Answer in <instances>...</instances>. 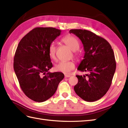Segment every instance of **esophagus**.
I'll use <instances>...</instances> for the list:
<instances>
[{
    "label": "esophagus",
    "mask_w": 128,
    "mask_h": 128,
    "mask_svg": "<svg viewBox=\"0 0 128 128\" xmlns=\"http://www.w3.org/2000/svg\"><path fill=\"white\" fill-rule=\"evenodd\" d=\"M64 76H65V78H69V77L71 76V75H69V74H66V75H65Z\"/></svg>",
    "instance_id": "esophagus-1"
}]
</instances>
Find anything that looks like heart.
Listing matches in <instances>:
<instances>
[{
  "label": "heart",
  "mask_w": 128,
  "mask_h": 128,
  "mask_svg": "<svg viewBox=\"0 0 128 128\" xmlns=\"http://www.w3.org/2000/svg\"><path fill=\"white\" fill-rule=\"evenodd\" d=\"M62 42L65 43L72 50L75 52L78 50L80 47V43L78 40L75 37L72 35H67L62 39ZM56 48L54 43H52L48 48V54L50 58L52 59H56ZM74 56L75 58H78V54L74 53ZM75 68V63L72 61L64 62L62 61L56 64L54 66V69L56 71L61 72L64 74L69 73Z\"/></svg>",
  "instance_id": "b5f03b06"
}]
</instances>
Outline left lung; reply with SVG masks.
<instances>
[{
  "mask_svg": "<svg viewBox=\"0 0 128 128\" xmlns=\"http://www.w3.org/2000/svg\"><path fill=\"white\" fill-rule=\"evenodd\" d=\"M82 42L84 59L78 68L88 74L76 75L78 82L74 91L78 96L88 102L100 100L107 93L112 84L116 69L114 52L110 44L103 38L86 30H70Z\"/></svg>",
  "mask_w": 128,
  "mask_h": 128,
  "instance_id": "1",
  "label": "left lung"
}]
</instances>
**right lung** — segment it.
<instances>
[{"label": "right lung", "mask_w": 128, "mask_h": 128, "mask_svg": "<svg viewBox=\"0 0 128 128\" xmlns=\"http://www.w3.org/2000/svg\"><path fill=\"white\" fill-rule=\"evenodd\" d=\"M53 28H36L19 42L14 58V69L19 84L27 97L42 102L55 94L64 75L50 72L53 66L49 46L61 34Z\"/></svg>", "instance_id": "obj_1"}]
</instances>
